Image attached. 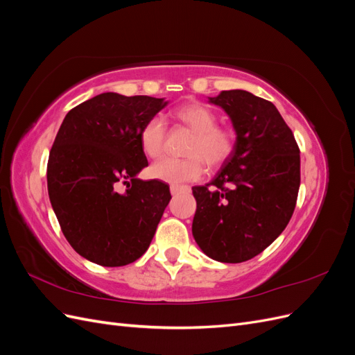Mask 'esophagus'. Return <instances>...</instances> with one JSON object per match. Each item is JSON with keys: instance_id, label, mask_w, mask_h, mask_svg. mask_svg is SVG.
<instances>
[{"instance_id": "esophagus-1", "label": "esophagus", "mask_w": 355, "mask_h": 355, "mask_svg": "<svg viewBox=\"0 0 355 355\" xmlns=\"http://www.w3.org/2000/svg\"><path fill=\"white\" fill-rule=\"evenodd\" d=\"M189 187H187V185H171L170 187V192H171V196H178V194H180V192H189Z\"/></svg>"}]
</instances>
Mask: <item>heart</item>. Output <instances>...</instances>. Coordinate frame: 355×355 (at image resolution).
<instances>
[{"label": "heart", "instance_id": "1", "mask_svg": "<svg viewBox=\"0 0 355 355\" xmlns=\"http://www.w3.org/2000/svg\"><path fill=\"white\" fill-rule=\"evenodd\" d=\"M175 120L194 133L187 146V158H163L149 168V175L166 184H184L197 180L204 173V161L210 167H219L227 161L235 146V136L218 125V116L201 103L182 105L173 112ZM166 124L159 116H153L139 132V144L149 158H158L164 151Z\"/></svg>", "mask_w": 355, "mask_h": 355}]
</instances>
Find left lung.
Instances as JSON below:
<instances>
[{"mask_svg":"<svg viewBox=\"0 0 355 355\" xmlns=\"http://www.w3.org/2000/svg\"><path fill=\"white\" fill-rule=\"evenodd\" d=\"M209 101L228 114L237 139L216 178L192 188V235L211 259L240 263L263 252L292 218L299 146L270 101L245 90H225Z\"/></svg>","mask_w":355,"mask_h":355,"instance_id":"obj_1","label":"left lung"}]
</instances>
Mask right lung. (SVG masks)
I'll return each mask as SVG.
<instances>
[{
  "label": "right lung",
  "mask_w": 355,
  "mask_h": 355,
  "mask_svg": "<svg viewBox=\"0 0 355 355\" xmlns=\"http://www.w3.org/2000/svg\"><path fill=\"white\" fill-rule=\"evenodd\" d=\"M167 103L102 93L72 108L59 128L47 163L50 202L72 249L93 263H132L154 239L171 196L164 182L137 179L148 166L139 132Z\"/></svg>",
  "instance_id": "obj_1"
}]
</instances>
